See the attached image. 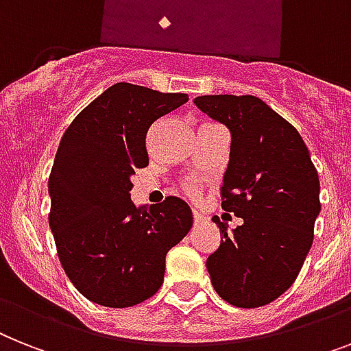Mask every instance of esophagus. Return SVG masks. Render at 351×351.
<instances>
[{
    "instance_id": "obj_1",
    "label": "esophagus",
    "mask_w": 351,
    "mask_h": 351,
    "mask_svg": "<svg viewBox=\"0 0 351 351\" xmlns=\"http://www.w3.org/2000/svg\"><path fill=\"white\" fill-rule=\"evenodd\" d=\"M202 221H204V217H202L199 211H193V224H201Z\"/></svg>"
}]
</instances>
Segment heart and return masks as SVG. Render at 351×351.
<instances>
[{
	"instance_id": "b5f03b06",
	"label": "heart",
	"mask_w": 351,
	"mask_h": 351,
	"mask_svg": "<svg viewBox=\"0 0 351 351\" xmlns=\"http://www.w3.org/2000/svg\"><path fill=\"white\" fill-rule=\"evenodd\" d=\"M184 188H186V192L190 193V195H193V197L199 193V186H197L195 182H186V186H184Z\"/></svg>"
}]
</instances>
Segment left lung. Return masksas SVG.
<instances>
[{
  "instance_id": "obj_1",
  "label": "left lung",
  "mask_w": 351,
  "mask_h": 351,
  "mask_svg": "<svg viewBox=\"0 0 351 351\" xmlns=\"http://www.w3.org/2000/svg\"><path fill=\"white\" fill-rule=\"evenodd\" d=\"M231 132L222 210L244 224L206 260L211 285L230 305L254 308L280 298L300 274L321 211L319 176L305 141L267 104L251 95H204L193 100Z\"/></svg>"
}]
</instances>
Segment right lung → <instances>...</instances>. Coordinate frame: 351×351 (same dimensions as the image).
I'll use <instances>...</instances> for the list:
<instances>
[{
  "label": "right lung",
  "mask_w": 351,
  "mask_h": 351,
  "mask_svg": "<svg viewBox=\"0 0 351 351\" xmlns=\"http://www.w3.org/2000/svg\"><path fill=\"white\" fill-rule=\"evenodd\" d=\"M188 102L184 93L118 82L78 112L48 179L50 222L69 282L93 303L125 308L154 296L165 258L192 228L179 197L136 208L130 178L149 165L147 132Z\"/></svg>",
  "instance_id": "add662e5"
}]
</instances>
